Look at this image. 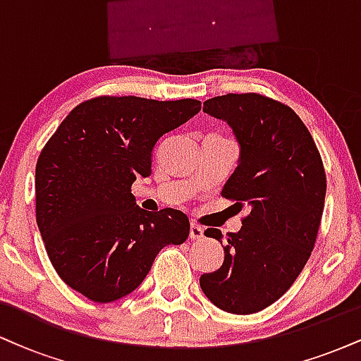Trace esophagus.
I'll return each instance as SVG.
<instances>
[{"label": "esophagus", "instance_id": "34e87169", "mask_svg": "<svg viewBox=\"0 0 361 361\" xmlns=\"http://www.w3.org/2000/svg\"><path fill=\"white\" fill-rule=\"evenodd\" d=\"M190 238H192V239H202V238H204V227L198 226V224H195V222L190 224Z\"/></svg>", "mask_w": 361, "mask_h": 361}]
</instances>
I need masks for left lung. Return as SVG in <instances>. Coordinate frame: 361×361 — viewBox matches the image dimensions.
<instances>
[{"mask_svg": "<svg viewBox=\"0 0 361 361\" xmlns=\"http://www.w3.org/2000/svg\"><path fill=\"white\" fill-rule=\"evenodd\" d=\"M205 114L233 127L241 161L222 190L250 207L229 233L224 263L204 273L209 300L231 314H255L276 302L304 270L321 226L326 171L312 135L290 106L259 93H229L204 103ZM207 238L222 244L214 227Z\"/></svg>", "mask_w": 361, "mask_h": 361, "instance_id": "left-lung-1", "label": "left lung"}]
</instances>
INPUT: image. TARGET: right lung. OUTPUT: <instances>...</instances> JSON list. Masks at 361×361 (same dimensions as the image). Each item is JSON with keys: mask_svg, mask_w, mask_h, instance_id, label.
Wrapping results in <instances>:
<instances>
[{"mask_svg": "<svg viewBox=\"0 0 361 361\" xmlns=\"http://www.w3.org/2000/svg\"><path fill=\"white\" fill-rule=\"evenodd\" d=\"M202 109L192 98L97 97L71 110L35 168V217L54 270L66 285L106 304L142 283L157 252L183 244L188 217L146 212L132 183L151 175L152 149Z\"/></svg>", "mask_w": 361, "mask_h": 361, "instance_id": "obj_1", "label": "right lung"}]
</instances>
